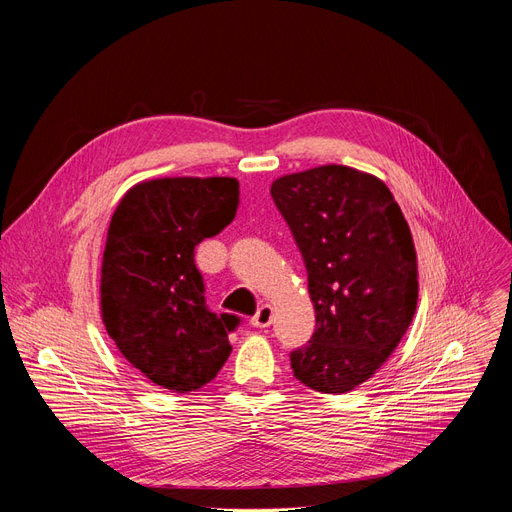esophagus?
<instances>
[{
    "mask_svg": "<svg viewBox=\"0 0 512 512\" xmlns=\"http://www.w3.org/2000/svg\"><path fill=\"white\" fill-rule=\"evenodd\" d=\"M272 317H274V307L272 305H261L255 313V317L251 319V324L255 328H270L272 324Z\"/></svg>",
    "mask_w": 512,
    "mask_h": 512,
    "instance_id": "1",
    "label": "esophagus"
}]
</instances>
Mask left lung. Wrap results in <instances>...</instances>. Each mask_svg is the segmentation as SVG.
Segmentation results:
<instances>
[{"mask_svg":"<svg viewBox=\"0 0 512 512\" xmlns=\"http://www.w3.org/2000/svg\"><path fill=\"white\" fill-rule=\"evenodd\" d=\"M297 240L315 307L311 340L290 353L301 384L342 394L392 355L417 309V255L388 186L346 166H319L272 184Z\"/></svg>","mask_w":512,"mask_h":512,"instance_id":"left-lung-1","label":"left lung"}]
</instances>
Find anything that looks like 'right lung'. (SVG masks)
I'll use <instances>...</instances> for the list:
<instances>
[{
	"instance_id": "1",
	"label": "right lung",
	"mask_w": 512,
	"mask_h": 512,
	"mask_svg": "<svg viewBox=\"0 0 512 512\" xmlns=\"http://www.w3.org/2000/svg\"><path fill=\"white\" fill-rule=\"evenodd\" d=\"M236 178H157L122 197L101 263V317L126 361L172 392L209 384L232 353V313L205 305L195 247L236 215Z\"/></svg>"
}]
</instances>
